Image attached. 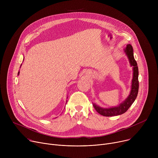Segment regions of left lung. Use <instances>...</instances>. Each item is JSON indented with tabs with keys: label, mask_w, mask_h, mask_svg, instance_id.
I'll list each match as a JSON object with an SVG mask.
<instances>
[{
	"label": "left lung",
	"mask_w": 158,
	"mask_h": 158,
	"mask_svg": "<svg viewBox=\"0 0 158 158\" xmlns=\"http://www.w3.org/2000/svg\"><path fill=\"white\" fill-rule=\"evenodd\" d=\"M124 52L126 54V56L128 58L130 65L132 67L133 75L131 82V91L127 98L123 102L120 103L118 106H114L109 108H104L100 107L99 106L97 105L95 103H93V106L96 110V111L103 116H115L124 114L132 104L134 101L136 100L138 96L139 89L138 67L136 61L134 59L133 49L131 44L127 45L126 47L124 49Z\"/></svg>",
	"instance_id": "8db88e82"
}]
</instances>
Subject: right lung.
Masks as SVG:
<instances>
[{
  "label": "right lung",
  "mask_w": 158,
  "mask_h": 158,
  "mask_svg": "<svg viewBox=\"0 0 158 158\" xmlns=\"http://www.w3.org/2000/svg\"><path fill=\"white\" fill-rule=\"evenodd\" d=\"M20 66H21V65H20ZM19 73H20V72H19V73H18V75H19Z\"/></svg>",
  "instance_id": "right-lung-1"
}]
</instances>
